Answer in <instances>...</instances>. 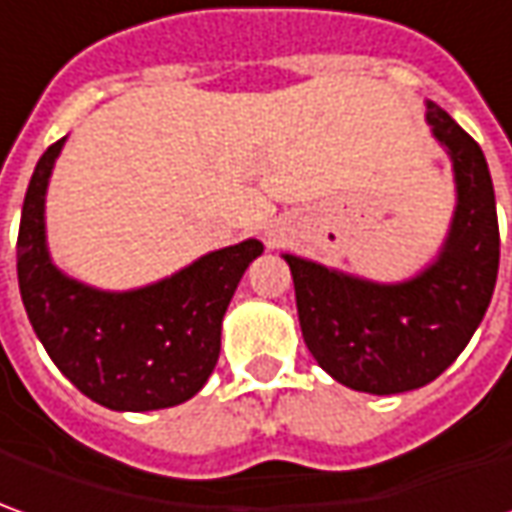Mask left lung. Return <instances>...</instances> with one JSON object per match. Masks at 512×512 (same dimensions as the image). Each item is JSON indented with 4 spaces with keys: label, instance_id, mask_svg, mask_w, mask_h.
<instances>
[{
    "label": "left lung",
    "instance_id": "left-lung-1",
    "mask_svg": "<svg viewBox=\"0 0 512 512\" xmlns=\"http://www.w3.org/2000/svg\"><path fill=\"white\" fill-rule=\"evenodd\" d=\"M426 123L451 159L457 201L446 238L423 269L381 283L283 255L311 356L356 392L401 395L446 373L479 328L499 274V221L485 154L431 100Z\"/></svg>",
    "mask_w": 512,
    "mask_h": 512
}]
</instances>
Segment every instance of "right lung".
<instances>
[{
	"mask_svg": "<svg viewBox=\"0 0 512 512\" xmlns=\"http://www.w3.org/2000/svg\"><path fill=\"white\" fill-rule=\"evenodd\" d=\"M64 139L38 159L22 207L16 271L24 311L55 367L114 412L190 401L218 364L221 325L257 238L196 257L156 283L109 291L55 266L47 243V187Z\"/></svg>",
	"mask_w": 512,
	"mask_h": 512,
	"instance_id": "obj_1",
	"label": "right lung"
}]
</instances>
